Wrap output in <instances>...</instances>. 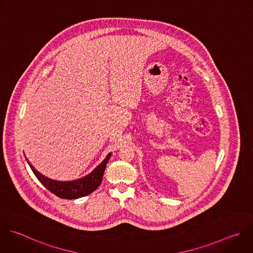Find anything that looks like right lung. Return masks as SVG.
<instances>
[{
  "label": "right lung",
  "mask_w": 253,
  "mask_h": 253,
  "mask_svg": "<svg viewBox=\"0 0 253 253\" xmlns=\"http://www.w3.org/2000/svg\"><path fill=\"white\" fill-rule=\"evenodd\" d=\"M110 157H111V153H109L107 157L104 159V161L88 176L76 181H71V182H60V181L51 180L42 175L38 170L35 169V167L30 163V161L27 158L26 159L30 167L32 168L33 172L37 176V178L51 193H53L54 195L62 199H77V198H81L91 194L100 186L105 169H106V165Z\"/></svg>",
  "instance_id": "add662e5"
}]
</instances>
